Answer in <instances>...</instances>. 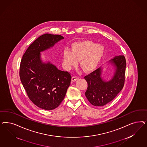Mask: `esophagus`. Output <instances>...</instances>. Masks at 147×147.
Instances as JSON below:
<instances>
[{
	"instance_id": "obj_1",
	"label": "esophagus",
	"mask_w": 147,
	"mask_h": 147,
	"mask_svg": "<svg viewBox=\"0 0 147 147\" xmlns=\"http://www.w3.org/2000/svg\"><path fill=\"white\" fill-rule=\"evenodd\" d=\"M78 79V77H77V76H73L72 77V82H75V81H76V80H77Z\"/></svg>"
}]
</instances>
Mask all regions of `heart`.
<instances>
[{
  "instance_id": "1",
  "label": "heart",
  "mask_w": 147,
  "mask_h": 147,
  "mask_svg": "<svg viewBox=\"0 0 147 147\" xmlns=\"http://www.w3.org/2000/svg\"><path fill=\"white\" fill-rule=\"evenodd\" d=\"M105 48L90 40L73 43L71 50H65L63 55V65L67 69L76 66L80 60L81 67L85 72L95 70L103 57Z\"/></svg>"
}]
</instances>
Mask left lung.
I'll return each instance as SVG.
<instances>
[{
  "instance_id": "1",
  "label": "left lung",
  "mask_w": 147,
  "mask_h": 147,
  "mask_svg": "<svg viewBox=\"0 0 147 147\" xmlns=\"http://www.w3.org/2000/svg\"><path fill=\"white\" fill-rule=\"evenodd\" d=\"M115 67L112 79L105 82L101 77L100 67L84 77L88 83L85 95L91 104L95 106H104L114 100L123 89L125 81L126 60L124 56H115L109 61Z\"/></svg>"
}]
</instances>
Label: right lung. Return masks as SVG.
Masks as SVG:
<instances>
[{
    "instance_id": "obj_1",
    "label": "right lung",
    "mask_w": 147,
    "mask_h": 147,
    "mask_svg": "<svg viewBox=\"0 0 147 147\" xmlns=\"http://www.w3.org/2000/svg\"><path fill=\"white\" fill-rule=\"evenodd\" d=\"M64 37L46 33L32 43L24 53L19 76L29 99L41 109L51 110L64 100L71 83V75L58 70L50 62L43 63L40 52L52 47Z\"/></svg>"
}]
</instances>
